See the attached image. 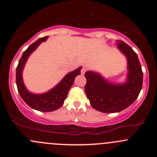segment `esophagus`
<instances>
[{"label":"esophagus","instance_id":"obj_1","mask_svg":"<svg viewBox=\"0 0 157 157\" xmlns=\"http://www.w3.org/2000/svg\"><path fill=\"white\" fill-rule=\"evenodd\" d=\"M86 67H83V68L81 69V74H85V72H86Z\"/></svg>","mask_w":157,"mask_h":157}]
</instances>
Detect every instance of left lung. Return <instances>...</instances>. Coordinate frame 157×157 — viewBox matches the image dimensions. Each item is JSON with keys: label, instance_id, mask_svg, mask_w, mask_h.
I'll use <instances>...</instances> for the list:
<instances>
[{"label": "left lung", "instance_id": "obj_1", "mask_svg": "<svg viewBox=\"0 0 157 157\" xmlns=\"http://www.w3.org/2000/svg\"><path fill=\"white\" fill-rule=\"evenodd\" d=\"M116 42L117 48L127 58L125 82L114 83L95 71L85 73V92L90 105L104 113L119 112L130 106L138 97L143 84V71L137 54L123 41Z\"/></svg>", "mask_w": 157, "mask_h": 157}]
</instances>
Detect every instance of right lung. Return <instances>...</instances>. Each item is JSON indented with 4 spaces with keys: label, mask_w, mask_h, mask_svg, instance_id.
I'll return each instance as SVG.
<instances>
[{
    "label": "right lung",
    "mask_w": 157,
    "mask_h": 157,
    "mask_svg": "<svg viewBox=\"0 0 157 157\" xmlns=\"http://www.w3.org/2000/svg\"><path fill=\"white\" fill-rule=\"evenodd\" d=\"M47 39L48 36L40 38L28 47L19 61L16 71V83L20 96L32 109L40 112H52L62 106L67 98L70 88L74 83V79L77 75L80 74V70L82 68V67H80L66 74L55 87L51 89L46 93L36 94L29 92L23 83V71L30 55L42 42L46 41Z\"/></svg>",
    "instance_id": "obj_1"
}]
</instances>
